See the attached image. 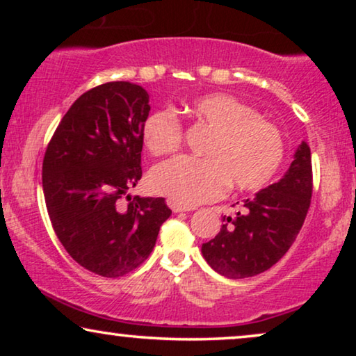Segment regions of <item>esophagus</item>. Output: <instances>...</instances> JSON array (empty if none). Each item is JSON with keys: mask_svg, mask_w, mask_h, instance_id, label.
<instances>
[{"mask_svg": "<svg viewBox=\"0 0 356 356\" xmlns=\"http://www.w3.org/2000/svg\"><path fill=\"white\" fill-rule=\"evenodd\" d=\"M170 207H172V211L175 213H179V212H189V211H194L196 207H189V206H183V204H178L175 201H170Z\"/></svg>", "mask_w": 356, "mask_h": 356, "instance_id": "34e87169", "label": "esophagus"}]
</instances>
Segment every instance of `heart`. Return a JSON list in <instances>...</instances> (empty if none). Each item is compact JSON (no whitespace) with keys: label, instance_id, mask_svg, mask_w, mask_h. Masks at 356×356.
<instances>
[{"label":"heart","instance_id":"b5f03b06","mask_svg":"<svg viewBox=\"0 0 356 356\" xmlns=\"http://www.w3.org/2000/svg\"><path fill=\"white\" fill-rule=\"evenodd\" d=\"M186 113L211 131L202 150L206 159L179 157L159 165L150 175L155 193L193 207L222 197L230 183L240 191H257L275 177L284 160V138L250 105L228 94H209L189 102ZM181 139V123L172 110L145 118L143 140L155 157L177 152Z\"/></svg>","mask_w":356,"mask_h":356}]
</instances>
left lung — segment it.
I'll return each instance as SVG.
<instances>
[{
	"mask_svg": "<svg viewBox=\"0 0 356 356\" xmlns=\"http://www.w3.org/2000/svg\"><path fill=\"white\" fill-rule=\"evenodd\" d=\"M311 193V150L303 140L279 181L245 199L243 212L222 218L220 232L201 248L204 259L228 279H246L270 269L303 227Z\"/></svg>",
	"mask_w": 356,
	"mask_h": 356,
	"instance_id": "1",
	"label": "left lung"
}]
</instances>
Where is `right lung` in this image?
Returning a JSON list of instances; mask_svg holds the SVG:
<instances>
[{"label": "right lung", "mask_w": 356, "mask_h": 356, "mask_svg": "<svg viewBox=\"0 0 356 356\" xmlns=\"http://www.w3.org/2000/svg\"><path fill=\"white\" fill-rule=\"evenodd\" d=\"M149 94L106 82L82 94L48 144L42 168L47 211L72 259L102 277H121L152 252L172 216L163 197L128 196L143 177V124ZM131 199V197H129Z\"/></svg>", "instance_id": "obj_1"}]
</instances>
